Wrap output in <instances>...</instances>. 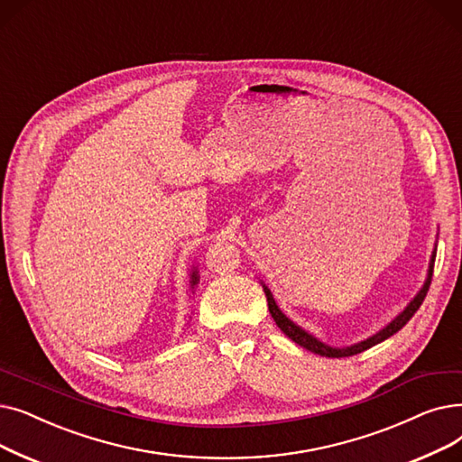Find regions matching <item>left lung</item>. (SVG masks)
I'll list each match as a JSON object with an SVG mask.
<instances>
[{
  "mask_svg": "<svg viewBox=\"0 0 462 462\" xmlns=\"http://www.w3.org/2000/svg\"><path fill=\"white\" fill-rule=\"evenodd\" d=\"M434 257H436V254H432L430 265H429V276H427V282H425V285H423V290H421L420 293H417V297L406 306V310H404L401 316L394 318L385 328H382V331L376 333L374 337H370V338H366V340H363V342H359V344H356V346L342 347V349L327 346V344L319 342L318 338H314L312 335L302 331L300 327H297L291 319H288V318H285V316L282 314V310L276 306V302H274V299H273V293H271V290L267 288V285H263V291H265V295H267L269 312H271L273 319L276 321V325L280 327V331H282L285 337H290V338H291L295 344H299L300 347H306L309 351H312V354H318V356H323V357H337V359H338V357H349V356H357V354H361V351H365V349H368V347H372V346H376V344L383 342L385 338L393 337L394 333L401 331V328L411 319V316H413L417 310H420V306L423 304V300H425V297H427V291H429V288H430L432 269H434Z\"/></svg>",
  "mask_w": 462,
  "mask_h": 462,
  "instance_id": "left-lung-1",
  "label": "left lung"
}]
</instances>
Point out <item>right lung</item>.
Segmentation results:
<instances>
[{
    "label": "right lung",
    "mask_w": 462,
    "mask_h": 462,
    "mask_svg": "<svg viewBox=\"0 0 462 462\" xmlns=\"http://www.w3.org/2000/svg\"><path fill=\"white\" fill-rule=\"evenodd\" d=\"M191 278H193V280H191V283H193V285H195V283H197V274H195V273H193V276H191Z\"/></svg>",
    "instance_id": "right-lung-1"
}]
</instances>
